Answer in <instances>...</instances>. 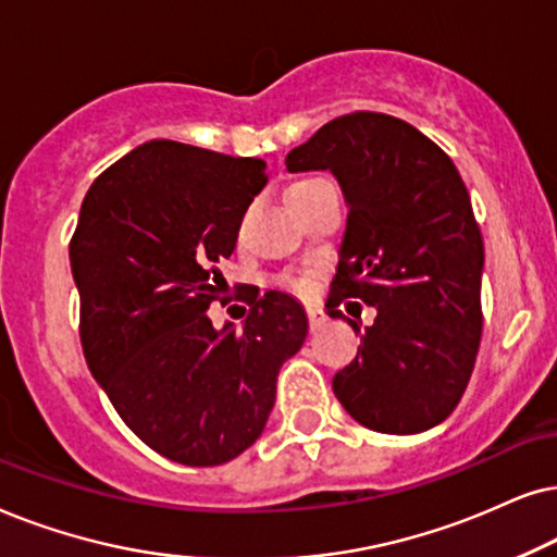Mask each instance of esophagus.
I'll use <instances>...</instances> for the list:
<instances>
[{"label":"esophagus","instance_id":"esophagus-1","mask_svg":"<svg viewBox=\"0 0 557 557\" xmlns=\"http://www.w3.org/2000/svg\"><path fill=\"white\" fill-rule=\"evenodd\" d=\"M308 323H310V331H318L321 325L325 323V313L321 308H308Z\"/></svg>","mask_w":557,"mask_h":557}]
</instances>
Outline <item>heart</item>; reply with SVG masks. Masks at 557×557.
Masks as SVG:
<instances>
[{"label":"heart","mask_w":557,"mask_h":557,"mask_svg":"<svg viewBox=\"0 0 557 557\" xmlns=\"http://www.w3.org/2000/svg\"><path fill=\"white\" fill-rule=\"evenodd\" d=\"M323 183H329V181H323V177H302V181L287 185V190H285V203L295 201V198L308 196V193H313L315 188H321ZM280 283H283V287H287V290H293V293H302V290H306V283H302L300 277H283V280H280Z\"/></svg>","instance_id":"heart-1"}]
</instances>
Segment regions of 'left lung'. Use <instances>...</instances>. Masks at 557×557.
Masks as SVG:
<instances>
[{"instance_id": "8db88e82", "label": "left lung", "mask_w": 557, "mask_h": 557, "mask_svg": "<svg viewBox=\"0 0 557 557\" xmlns=\"http://www.w3.org/2000/svg\"><path fill=\"white\" fill-rule=\"evenodd\" d=\"M290 173L331 170L348 219L329 315L376 308L333 395L376 433L410 435L456 410L481 341L484 242L454 160L412 124L354 111L287 152Z\"/></svg>"}]
</instances>
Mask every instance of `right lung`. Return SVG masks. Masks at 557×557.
Returning <instances> with one entry per match:
<instances>
[{
  "label": "right lung",
  "mask_w": 557,
  "mask_h": 557,
  "mask_svg": "<svg viewBox=\"0 0 557 557\" xmlns=\"http://www.w3.org/2000/svg\"><path fill=\"white\" fill-rule=\"evenodd\" d=\"M264 185V160L152 139L81 203L69 255L86 364L132 433L175 463L244 454L308 336L306 310L277 290L249 300L242 329L216 331L206 313Z\"/></svg>",
  "instance_id": "obj_1"
}]
</instances>
